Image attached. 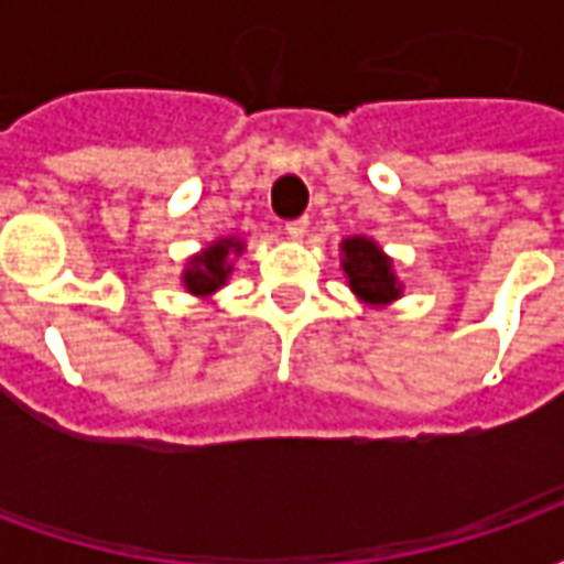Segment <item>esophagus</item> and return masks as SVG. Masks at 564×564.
I'll list each match as a JSON object with an SVG mask.
<instances>
[{
  "mask_svg": "<svg viewBox=\"0 0 564 564\" xmlns=\"http://www.w3.org/2000/svg\"><path fill=\"white\" fill-rule=\"evenodd\" d=\"M307 226H311V220H307V217L290 220V223H286V235H290V238H305Z\"/></svg>",
  "mask_w": 564,
  "mask_h": 564,
  "instance_id": "obj_1",
  "label": "esophagus"
}]
</instances>
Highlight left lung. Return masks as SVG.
I'll list each match as a JSON object with an SVG mask.
<instances>
[{"mask_svg":"<svg viewBox=\"0 0 564 564\" xmlns=\"http://www.w3.org/2000/svg\"><path fill=\"white\" fill-rule=\"evenodd\" d=\"M341 271L350 293L368 307H387L402 299V281L392 269V257L368 235H347L341 241Z\"/></svg>","mask_w":564,"mask_h":564,"instance_id":"8db88e82","label":"left lung"}]
</instances>
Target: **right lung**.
I'll return each instance as SVG.
<instances>
[{
  "instance_id": "right-lung-1",
  "label": "right lung",
  "mask_w": 564,
  "mask_h": 564,
  "mask_svg": "<svg viewBox=\"0 0 564 564\" xmlns=\"http://www.w3.org/2000/svg\"><path fill=\"white\" fill-rule=\"evenodd\" d=\"M245 253V238H235V235H223L217 241L205 245L198 253L186 259L184 271H181V283L186 286V293L196 295V299H210L226 286L229 274L235 269V259Z\"/></svg>"
}]
</instances>
